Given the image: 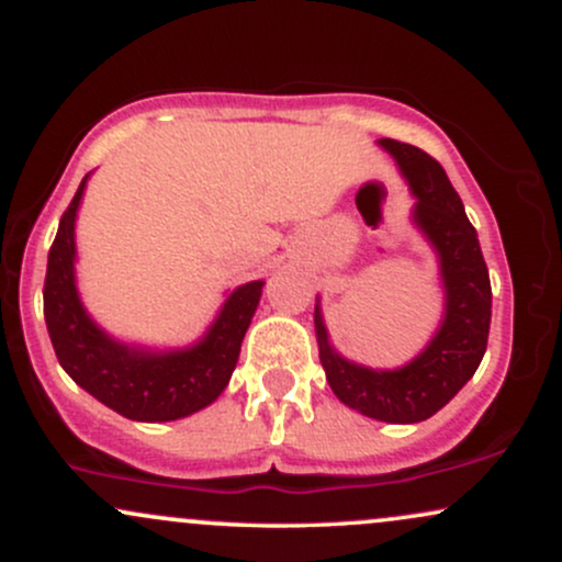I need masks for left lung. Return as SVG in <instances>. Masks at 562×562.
Returning <instances> with one entry per match:
<instances>
[{
  "label": "left lung",
  "instance_id": "1",
  "mask_svg": "<svg viewBox=\"0 0 562 562\" xmlns=\"http://www.w3.org/2000/svg\"><path fill=\"white\" fill-rule=\"evenodd\" d=\"M380 145L396 158L398 169L415 192V222L434 243L441 259L447 314L441 330L415 362L402 370H367L333 351L314 312L319 340V362L327 383L340 402L367 417L385 423H420L434 417L457 396L479 370L486 353L492 325V282L483 261L479 235L436 158L415 145L383 139Z\"/></svg>",
  "mask_w": 562,
  "mask_h": 562
}]
</instances>
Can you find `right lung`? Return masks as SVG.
<instances>
[{
    "instance_id": "right-lung-1",
    "label": "right lung",
    "mask_w": 562,
    "mask_h": 562,
    "mask_svg": "<svg viewBox=\"0 0 562 562\" xmlns=\"http://www.w3.org/2000/svg\"><path fill=\"white\" fill-rule=\"evenodd\" d=\"M83 184L87 177L60 218L44 277V319L57 362L97 402L128 420L166 423L203 409L227 389L263 282L237 288L209 335L187 351L150 353L115 344L87 317L74 282V224Z\"/></svg>"
}]
</instances>
